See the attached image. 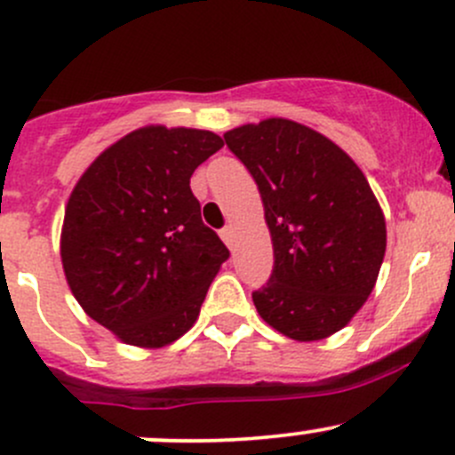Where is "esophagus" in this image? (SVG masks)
<instances>
[{
  "instance_id": "34e87169",
  "label": "esophagus",
  "mask_w": 455,
  "mask_h": 455,
  "mask_svg": "<svg viewBox=\"0 0 455 455\" xmlns=\"http://www.w3.org/2000/svg\"><path fill=\"white\" fill-rule=\"evenodd\" d=\"M220 237H222L224 244H227L228 249L233 251V228L231 227H224L222 231H220Z\"/></svg>"
}]
</instances>
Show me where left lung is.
<instances>
[{
	"mask_svg": "<svg viewBox=\"0 0 455 455\" xmlns=\"http://www.w3.org/2000/svg\"><path fill=\"white\" fill-rule=\"evenodd\" d=\"M224 142L253 176L273 240L257 313L295 341L328 339L368 301L387 246L368 178L341 147L288 118L235 127Z\"/></svg>",
	"mask_w": 455,
	"mask_h": 455,
	"instance_id": "left-lung-1",
	"label": "left lung"
}]
</instances>
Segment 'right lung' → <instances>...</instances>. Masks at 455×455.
Returning a JSON list of instances; mask_svg holds the SVG:
<instances>
[{"label":"right lung","mask_w":455,"mask_h":455,"mask_svg":"<svg viewBox=\"0 0 455 455\" xmlns=\"http://www.w3.org/2000/svg\"><path fill=\"white\" fill-rule=\"evenodd\" d=\"M222 147L213 132L147 125L96 156L72 189L61 227L68 286L127 346L180 339L228 259L189 187Z\"/></svg>","instance_id":"right-lung-1"}]
</instances>
